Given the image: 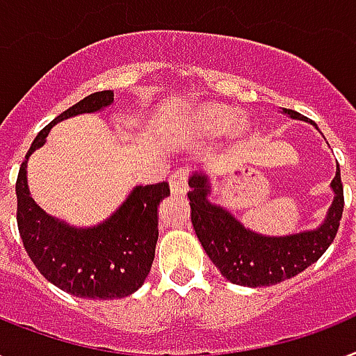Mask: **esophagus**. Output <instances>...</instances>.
<instances>
[{
  "mask_svg": "<svg viewBox=\"0 0 356 356\" xmlns=\"http://www.w3.org/2000/svg\"><path fill=\"white\" fill-rule=\"evenodd\" d=\"M170 191L172 195H186L187 193V170H178L170 176Z\"/></svg>",
  "mask_w": 356,
  "mask_h": 356,
  "instance_id": "34e87169",
  "label": "esophagus"
}]
</instances>
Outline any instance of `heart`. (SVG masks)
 <instances>
[{
  "mask_svg": "<svg viewBox=\"0 0 356 356\" xmlns=\"http://www.w3.org/2000/svg\"><path fill=\"white\" fill-rule=\"evenodd\" d=\"M197 120L200 128L206 131H219V129H228L232 134H239L245 129V118L234 117L232 113L225 107L206 106L202 107L197 115Z\"/></svg>",
  "mask_w": 356,
  "mask_h": 356,
  "instance_id": "heart-1",
  "label": "heart"
}]
</instances>
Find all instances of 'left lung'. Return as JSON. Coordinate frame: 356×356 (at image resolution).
Returning a JSON list of instances; mask_svg holds the SVG:
<instances>
[{"label": "left lung", "mask_w": 356, "mask_h": 356, "mask_svg": "<svg viewBox=\"0 0 356 356\" xmlns=\"http://www.w3.org/2000/svg\"><path fill=\"white\" fill-rule=\"evenodd\" d=\"M296 120H307L301 113L282 109ZM191 222L202 249L227 280L238 286H273L299 275L321 258L334 241L343 211V186L340 167L330 181L334 193L325 221L314 230L288 236H264L245 228L221 204L209 202L211 181L206 170H193L189 176Z\"/></svg>", "instance_id": "8db88e82"}]
</instances>
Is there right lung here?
Masks as SVG:
<instances>
[{
  "label": "right lung",
  "instance_id": "obj_1",
  "mask_svg": "<svg viewBox=\"0 0 356 356\" xmlns=\"http://www.w3.org/2000/svg\"><path fill=\"white\" fill-rule=\"evenodd\" d=\"M113 90L95 92L60 113L35 137L16 180V221L27 254L59 290L85 299H122L147 280L158 243V208L169 184L135 186L106 221L74 227L46 213L27 186V159L44 147L49 129L66 118L100 113L113 104Z\"/></svg>",
  "mask_w": 356,
  "mask_h": 356
}]
</instances>
